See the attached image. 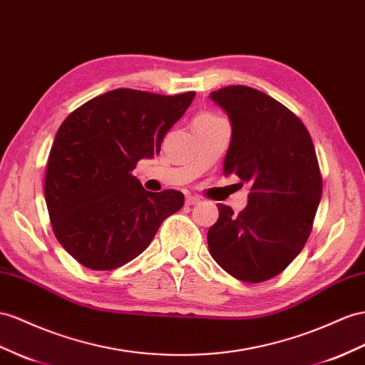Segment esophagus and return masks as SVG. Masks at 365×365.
I'll list each match as a JSON object with an SVG mask.
<instances>
[{
  "mask_svg": "<svg viewBox=\"0 0 365 365\" xmlns=\"http://www.w3.org/2000/svg\"><path fill=\"white\" fill-rule=\"evenodd\" d=\"M199 202H200V197H197V195H186V200H185L186 205H195Z\"/></svg>",
  "mask_w": 365,
  "mask_h": 365,
  "instance_id": "esophagus-1",
  "label": "esophagus"
}]
</instances>
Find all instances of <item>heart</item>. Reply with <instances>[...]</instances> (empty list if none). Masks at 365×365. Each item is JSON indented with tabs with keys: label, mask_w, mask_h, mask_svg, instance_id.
<instances>
[{
	"label": "heart",
	"mask_w": 365,
	"mask_h": 365,
	"mask_svg": "<svg viewBox=\"0 0 365 365\" xmlns=\"http://www.w3.org/2000/svg\"><path fill=\"white\" fill-rule=\"evenodd\" d=\"M202 117H216V115H212V114H203Z\"/></svg>",
	"instance_id": "b5f03b06"
}]
</instances>
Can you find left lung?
Returning <instances> with one entry per match:
<instances>
[{
  "mask_svg": "<svg viewBox=\"0 0 365 365\" xmlns=\"http://www.w3.org/2000/svg\"><path fill=\"white\" fill-rule=\"evenodd\" d=\"M210 98L232 128L223 174L250 185L248 205L237 216L217 205L210 253L236 279L264 282L293 262L312 232L322 197L314 146L302 121L264 92L227 86Z\"/></svg>",
  "mask_w": 365,
  "mask_h": 365,
  "instance_id": "1",
  "label": "left lung"
}]
</instances>
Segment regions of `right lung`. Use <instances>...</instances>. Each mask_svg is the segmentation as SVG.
I'll list each match as a JSON object with an SVG mask.
<instances>
[{"mask_svg": "<svg viewBox=\"0 0 365 365\" xmlns=\"http://www.w3.org/2000/svg\"><path fill=\"white\" fill-rule=\"evenodd\" d=\"M194 96L120 88L63 121L49 153L44 199L55 237L77 262L98 272L128 264L183 207L180 191H146L133 171L160 153Z\"/></svg>", "mask_w": 365, "mask_h": 365, "instance_id": "right-lung-1", "label": "right lung"}]
</instances>
